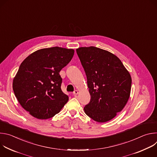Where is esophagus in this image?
<instances>
[{
  "label": "esophagus",
  "instance_id": "1",
  "mask_svg": "<svg viewBox=\"0 0 157 157\" xmlns=\"http://www.w3.org/2000/svg\"><path fill=\"white\" fill-rule=\"evenodd\" d=\"M78 94V91L77 90H75L74 92H73V95H77Z\"/></svg>",
  "mask_w": 157,
  "mask_h": 157
}]
</instances>
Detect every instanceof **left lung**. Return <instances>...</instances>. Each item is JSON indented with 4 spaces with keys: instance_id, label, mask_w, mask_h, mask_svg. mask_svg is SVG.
<instances>
[{
    "instance_id": "8db88e82",
    "label": "left lung",
    "mask_w": 157,
    "mask_h": 157,
    "mask_svg": "<svg viewBox=\"0 0 157 157\" xmlns=\"http://www.w3.org/2000/svg\"><path fill=\"white\" fill-rule=\"evenodd\" d=\"M87 77L91 101L84 110L94 121L104 123L114 118L130 98L131 76L120 59L95 47L76 49Z\"/></svg>"
}]
</instances>
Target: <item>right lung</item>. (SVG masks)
<instances>
[{"instance_id": "add662e5", "label": "right lung", "mask_w": 157, "mask_h": 157, "mask_svg": "<svg viewBox=\"0 0 157 157\" xmlns=\"http://www.w3.org/2000/svg\"><path fill=\"white\" fill-rule=\"evenodd\" d=\"M73 49L42 48L22 62L13 79L18 102L33 117L48 119L59 113L69 100L61 89L59 74L74 55Z\"/></svg>"}]
</instances>
